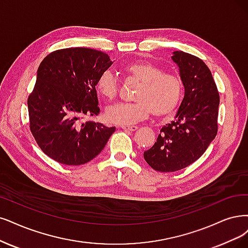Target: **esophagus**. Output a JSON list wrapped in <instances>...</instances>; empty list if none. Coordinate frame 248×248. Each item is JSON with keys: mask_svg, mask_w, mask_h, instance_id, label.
I'll list each match as a JSON object with an SVG mask.
<instances>
[{"mask_svg": "<svg viewBox=\"0 0 248 248\" xmlns=\"http://www.w3.org/2000/svg\"><path fill=\"white\" fill-rule=\"evenodd\" d=\"M121 127L124 131H131V132L138 130V126H137V125H122Z\"/></svg>", "mask_w": 248, "mask_h": 248, "instance_id": "obj_1", "label": "esophagus"}]
</instances>
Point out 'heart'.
I'll list each match as a JSON object with an SVG mask.
<instances>
[{
  "label": "heart",
  "mask_w": 248,
  "mask_h": 248,
  "mask_svg": "<svg viewBox=\"0 0 248 248\" xmlns=\"http://www.w3.org/2000/svg\"><path fill=\"white\" fill-rule=\"evenodd\" d=\"M124 73L140 82L134 95V103H116L107 107V121L118 125H130L149 117H167L176 111L184 97V84L171 73L147 61L126 64ZM98 93L112 100L118 93V81L110 70L100 73L96 81Z\"/></svg>",
  "instance_id": "heart-1"
}]
</instances>
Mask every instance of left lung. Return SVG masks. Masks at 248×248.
<instances>
[{
	"label": "left lung",
	"instance_id": "1",
	"mask_svg": "<svg viewBox=\"0 0 248 248\" xmlns=\"http://www.w3.org/2000/svg\"><path fill=\"white\" fill-rule=\"evenodd\" d=\"M171 59L180 69L184 84L176 121L164 125L156 142L144 152V158L157 171L185 169L202 155L217 133L219 95L214 78L200 58L183 51Z\"/></svg>",
	"mask_w": 248,
	"mask_h": 248
}]
</instances>
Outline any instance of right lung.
I'll list each match as a JSON object with an SVG mask.
<instances>
[{
  "label": "right lung",
  "mask_w": 248,
  "mask_h": 248,
  "mask_svg": "<svg viewBox=\"0 0 248 248\" xmlns=\"http://www.w3.org/2000/svg\"><path fill=\"white\" fill-rule=\"evenodd\" d=\"M113 62L101 51L66 48L41 62L27 99L30 129L42 151L67 166H79L103 150L115 127L85 121L100 113L96 81Z\"/></svg>",
  "instance_id": "obj_1"
}]
</instances>
